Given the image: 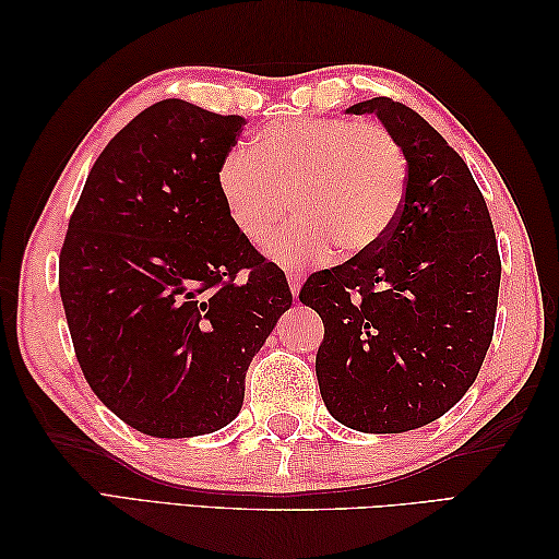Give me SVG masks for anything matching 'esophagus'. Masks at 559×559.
I'll return each instance as SVG.
<instances>
[{"label": "esophagus", "instance_id": "1", "mask_svg": "<svg viewBox=\"0 0 559 559\" xmlns=\"http://www.w3.org/2000/svg\"><path fill=\"white\" fill-rule=\"evenodd\" d=\"M286 273H288V286H290L293 298H298L300 286H302V273L298 269H286Z\"/></svg>", "mask_w": 559, "mask_h": 559}]
</instances>
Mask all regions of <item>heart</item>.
<instances>
[{"label":"heart","instance_id":"obj_1","mask_svg":"<svg viewBox=\"0 0 559 559\" xmlns=\"http://www.w3.org/2000/svg\"><path fill=\"white\" fill-rule=\"evenodd\" d=\"M218 192L235 230L283 264L322 261L334 245L360 254L394 228L408 192V156L384 124L346 117L276 122L225 156Z\"/></svg>","mask_w":559,"mask_h":559}]
</instances>
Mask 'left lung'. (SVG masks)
Returning a JSON list of instances; mask_svg holds the SVG:
<instances>
[{
	"label": "left lung",
	"mask_w": 559,
	"mask_h": 559,
	"mask_svg": "<svg viewBox=\"0 0 559 559\" xmlns=\"http://www.w3.org/2000/svg\"><path fill=\"white\" fill-rule=\"evenodd\" d=\"M348 112H374L401 141L406 201L382 242L312 273L300 302L324 322L314 367L329 413L353 430L396 435L437 420L476 382L502 261L468 165L435 127L384 96Z\"/></svg>",
	"instance_id": "left-lung-1"
}]
</instances>
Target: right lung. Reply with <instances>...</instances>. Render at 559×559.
<instances>
[{"label":"right lung","instance_id":"right-lung-1","mask_svg":"<svg viewBox=\"0 0 559 559\" xmlns=\"http://www.w3.org/2000/svg\"><path fill=\"white\" fill-rule=\"evenodd\" d=\"M245 124L177 98L151 105L103 148L69 218L59 295L81 372L151 437L235 420L247 367L293 302L218 192Z\"/></svg>","mask_w":559,"mask_h":559}]
</instances>
